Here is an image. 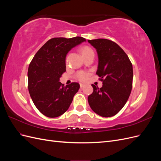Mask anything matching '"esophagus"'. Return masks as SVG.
Masks as SVG:
<instances>
[{
    "mask_svg": "<svg viewBox=\"0 0 161 161\" xmlns=\"http://www.w3.org/2000/svg\"><path fill=\"white\" fill-rule=\"evenodd\" d=\"M85 86V84H83V83H80V88H82V87H84Z\"/></svg>",
    "mask_w": 161,
    "mask_h": 161,
    "instance_id": "obj_1",
    "label": "esophagus"
}]
</instances>
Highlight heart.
<instances>
[{
	"label": "heart",
	"mask_w": 161,
	"mask_h": 161,
	"mask_svg": "<svg viewBox=\"0 0 161 161\" xmlns=\"http://www.w3.org/2000/svg\"><path fill=\"white\" fill-rule=\"evenodd\" d=\"M92 50L89 47H86V46L83 47L81 49L82 55L83 56V55L86 54V53L92 52ZM88 77H89V74L86 72H78L76 75V79L80 80H82V81H84V80H86L87 79H88Z\"/></svg>",
	"instance_id": "b5f03b06"
}]
</instances>
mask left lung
Returning <instances> with one entry per match:
<instances>
[{
	"mask_svg": "<svg viewBox=\"0 0 161 161\" xmlns=\"http://www.w3.org/2000/svg\"><path fill=\"white\" fill-rule=\"evenodd\" d=\"M98 56L96 74L103 82L101 88L92 85L88 97L91 108L102 117L114 116L123 108L132 88L133 68L128 56L116 43L107 39L88 40Z\"/></svg>",
	"mask_w": 161,
	"mask_h": 161,
	"instance_id": "1",
	"label": "left lung"
}]
</instances>
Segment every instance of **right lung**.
Returning <instances> with one entry per match:
<instances>
[{"label":"right lung","mask_w":161,"mask_h":161,"mask_svg":"<svg viewBox=\"0 0 161 161\" xmlns=\"http://www.w3.org/2000/svg\"><path fill=\"white\" fill-rule=\"evenodd\" d=\"M86 42L84 37H55L34 56L28 69V89L37 109L48 118L68 110L80 88L78 82L64 86L59 81L66 71V57L72 48Z\"/></svg>","instance_id":"right-lung-1"}]
</instances>
